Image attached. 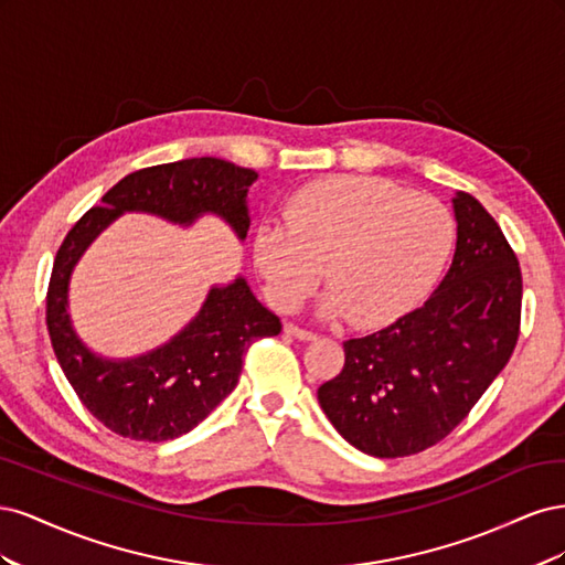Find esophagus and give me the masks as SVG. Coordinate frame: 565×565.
Returning a JSON list of instances; mask_svg holds the SVG:
<instances>
[{"label": "esophagus", "instance_id": "34e87169", "mask_svg": "<svg viewBox=\"0 0 565 565\" xmlns=\"http://www.w3.org/2000/svg\"><path fill=\"white\" fill-rule=\"evenodd\" d=\"M285 334L287 337H295V339H301V341L316 339V332L303 330V328H299V324H292V322H285Z\"/></svg>", "mask_w": 565, "mask_h": 565}]
</instances>
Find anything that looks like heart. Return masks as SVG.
<instances>
[{
	"label": "heart",
	"instance_id": "b5f03b06",
	"mask_svg": "<svg viewBox=\"0 0 565 565\" xmlns=\"http://www.w3.org/2000/svg\"><path fill=\"white\" fill-rule=\"evenodd\" d=\"M457 241L452 212L372 177L303 183L252 235V262L268 299L292 311L322 278V311L380 324L417 306L446 270Z\"/></svg>",
	"mask_w": 565,
	"mask_h": 565
}]
</instances>
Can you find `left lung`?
I'll use <instances>...</instances> for the list:
<instances>
[{
  "label": "left lung",
  "instance_id": "left-lung-1",
  "mask_svg": "<svg viewBox=\"0 0 565 565\" xmlns=\"http://www.w3.org/2000/svg\"><path fill=\"white\" fill-rule=\"evenodd\" d=\"M452 266L419 309L344 341V370L318 388L334 429L372 457L436 446L469 415L514 353L521 268L502 228L473 195L452 198Z\"/></svg>",
  "mask_w": 565,
  "mask_h": 565
}]
</instances>
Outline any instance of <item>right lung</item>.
I'll use <instances>...</instances> for the list:
<instances>
[{"instance_id": "1", "label": "right lung", "mask_w": 565, "mask_h": 565, "mask_svg": "<svg viewBox=\"0 0 565 565\" xmlns=\"http://www.w3.org/2000/svg\"><path fill=\"white\" fill-rule=\"evenodd\" d=\"M259 174L218 158H193L139 169L84 214L56 254L46 295V328L61 370L89 413L131 440H172L207 417L241 380L254 339L280 334L276 313L235 276L212 285L200 311L158 349L131 358L92 351L71 318V278L82 254L127 212L191 228L204 214L226 221L237 241L249 231L247 193Z\"/></svg>"}]
</instances>
